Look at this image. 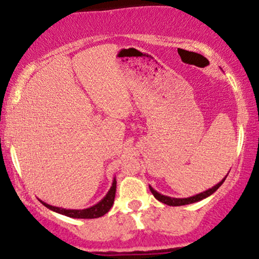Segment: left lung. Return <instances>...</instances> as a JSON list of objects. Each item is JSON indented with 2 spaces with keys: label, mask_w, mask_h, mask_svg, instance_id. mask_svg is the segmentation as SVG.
<instances>
[{
  "label": "left lung",
  "mask_w": 259,
  "mask_h": 259,
  "mask_svg": "<svg viewBox=\"0 0 259 259\" xmlns=\"http://www.w3.org/2000/svg\"><path fill=\"white\" fill-rule=\"evenodd\" d=\"M226 178H227V175H226L225 178L223 179L222 181L219 182L218 185H215L214 187L209 188V189H207V191H205V192H202V193H199V194H196V195H194V196H189V198H185V199L170 198V196L162 195V194H160V193H158V192L155 191V189H154L153 187H151V186H149V188H150V192L153 193V195L158 200V201L163 202V204L168 205V206H182V205L193 204V202H198V201H200V200H202V199L207 198V196H209V195H212L213 193H214V192L217 191V189H218V188L220 187V186L223 185V182L225 181Z\"/></svg>",
  "instance_id": "1"
}]
</instances>
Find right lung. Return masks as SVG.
Masks as SVG:
<instances>
[{"label":"right lung","instance_id":"right-lung-1","mask_svg":"<svg viewBox=\"0 0 259 259\" xmlns=\"http://www.w3.org/2000/svg\"><path fill=\"white\" fill-rule=\"evenodd\" d=\"M116 179H113L112 186L110 188L104 198H103L98 204H96L91 207L85 208V209H66V208H60L55 207V206H51L46 204V202H42V205L46 206L47 208L52 209V211L60 213V214H64L66 217H70V218H78V219H94V218H99V217L104 215L105 213L109 212V209L112 207L113 201H115V195H116Z\"/></svg>","mask_w":259,"mask_h":259}]
</instances>
